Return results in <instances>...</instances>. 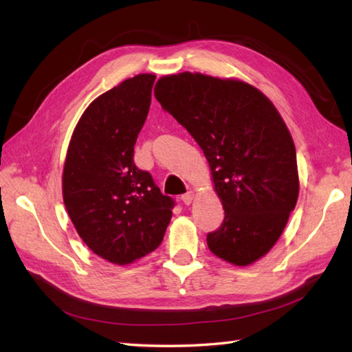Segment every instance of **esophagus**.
<instances>
[{
  "label": "esophagus",
  "mask_w": 352,
  "mask_h": 352,
  "mask_svg": "<svg viewBox=\"0 0 352 352\" xmlns=\"http://www.w3.org/2000/svg\"><path fill=\"white\" fill-rule=\"evenodd\" d=\"M182 201H183V204H186V206H189L192 201H193V193L192 192H188V193H184V195L182 197Z\"/></svg>",
  "instance_id": "obj_1"
}]
</instances>
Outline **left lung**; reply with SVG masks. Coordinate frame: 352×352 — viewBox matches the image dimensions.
<instances>
[{
  "mask_svg": "<svg viewBox=\"0 0 352 352\" xmlns=\"http://www.w3.org/2000/svg\"><path fill=\"white\" fill-rule=\"evenodd\" d=\"M154 95L210 164L226 218L207 234L208 248L228 263H254L278 241L300 192L286 124L263 94L239 80L183 72L160 78Z\"/></svg>",
  "mask_w": 352,
  "mask_h": 352,
  "instance_id": "8db88e82",
  "label": "left lung"
}]
</instances>
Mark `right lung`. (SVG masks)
I'll return each instance as SVG.
<instances>
[{
    "instance_id": "1",
    "label": "right lung",
    "mask_w": 352,
    "mask_h": 352,
    "mask_svg": "<svg viewBox=\"0 0 352 352\" xmlns=\"http://www.w3.org/2000/svg\"><path fill=\"white\" fill-rule=\"evenodd\" d=\"M154 80L140 74L98 96L80 118L66 154V210L89 248L116 265L153 252L175 206L133 159Z\"/></svg>"
}]
</instances>
